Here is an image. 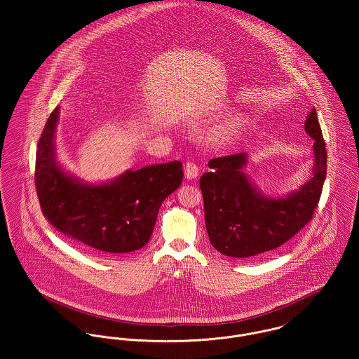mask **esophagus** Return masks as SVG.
<instances>
[{"label":"esophagus","instance_id":"34e87169","mask_svg":"<svg viewBox=\"0 0 359 359\" xmlns=\"http://www.w3.org/2000/svg\"><path fill=\"white\" fill-rule=\"evenodd\" d=\"M185 177L188 178V180H195V178H198L199 177V171H201V168H199V165L196 164V163H194V161H188L187 164H185Z\"/></svg>","mask_w":359,"mask_h":359}]
</instances>
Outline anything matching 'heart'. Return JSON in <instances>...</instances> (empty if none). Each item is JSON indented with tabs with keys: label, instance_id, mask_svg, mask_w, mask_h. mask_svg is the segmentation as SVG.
I'll use <instances>...</instances> for the list:
<instances>
[{
	"label": "heart",
	"instance_id": "obj_1",
	"mask_svg": "<svg viewBox=\"0 0 359 359\" xmlns=\"http://www.w3.org/2000/svg\"><path fill=\"white\" fill-rule=\"evenodd\" d=\"M241 127V120L239 118H229L228 121L219 124L211 131L210 140L215 144H224L228 142L239 130Z\"/></svg>",
	"mask_w": 359,
	"mask_h": 359
}]
</instances>
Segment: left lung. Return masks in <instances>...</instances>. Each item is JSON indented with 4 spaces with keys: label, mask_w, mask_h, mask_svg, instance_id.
Returning <instances> with one entry per match:
<instances>
[{
    "label": "left lung",
    "mask_w": 359,
    "mask_h": 359,
    "mask_svg": "<svg viewBox=\"0 0 359 359\" xmlns=\"http://www.w3.org/2000/svg\"><path fill=\"white\" fill-rule=\"evenodd\" d=\"M306 131L313 138V177L282 199L262 196L242 171L246 154L211 158L210 172L201 178L205 229L215 250L224 256L248 258L273 250L312 219L326 177V145L312 109Z\"/></svg>",
    "instance_id": "left-lung-1"
}]
</instances>
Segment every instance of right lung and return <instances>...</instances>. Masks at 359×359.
<instances>
[{"label": "right lung", "mask_w": 359, "mask_h": 359, "mask_svg": "<svg viewBox=\"0 0 359 359\" xmlns=\"http://www.w3.org/2000/svg\"><path fill=\"white\" fill-rule=\"evenodd\" d=\"M56 107L41 133L36 154V189L53 228L98 256L144 248L164 199L182 182V163L170 161L127 171L103 185H84L55 163Z\"/></svg>", "instance_id": "1"}]
</instances>
